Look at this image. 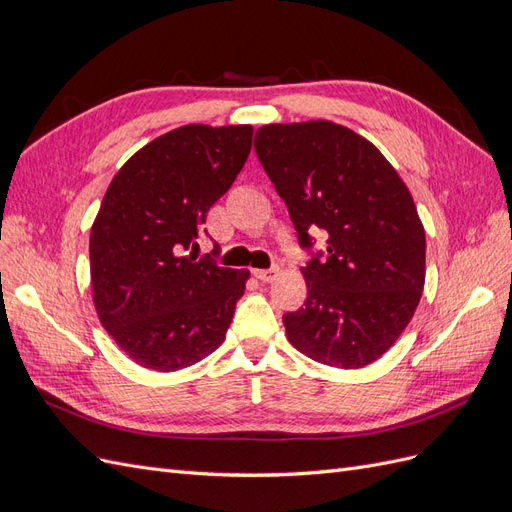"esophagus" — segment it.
<instances>
[{
    "label": "esophagus",
    "mask_w": 512,
    "mask_h": 512,
    "mask_svg": "<svg viewBox=\"0 0 512 512\" xmlns=\"http://www.w3.org/2000/svg\"><path fill=\"white\" fill-rule=\"evenodd\" d=\"M254 275L258 277L260 282H273L275 277L280 275V269H277V267H271V269H256Z\"/></svg>",
    "instance_id": "34e87169"
}]
</instances>
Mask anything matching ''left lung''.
<instances>
[{
	"mask_svg": "<svg viewBox=\"0 0 512 512\" xmlns=\"http://www.w3.org/2000/svg\"><path fill=\"white\" fill-rule=\"evenodd\" d=\"M254 147L299 243L329 235L327 258L301 269L307 299L284 316L288 342L331 367L378 361L425 286V228L408 185L374 143L327 119L269 123Z\"/></svg>",
	"mask_w": 512,
	"mask_h": 512,
	"instance_id": "1",
	"label": "left lung"
}]
</instances>
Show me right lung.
Here are the masks:
<instances>
[{"label": "right lung", "instance_id": "right-lung-1", "mask_svg": "<svg viewBox=\"0 0 512 512\" xmlns=\"http://www.w3.org/2000/svg\"><path fill=\"white\" fill-rule=\"evenodd\" d=\"M254 128L188 123L153 138L119 168L91 226V297L102 327L134 363L177 371L220 348L247 269L185 250L228 192Z\"/></svg>", "mask_w": 512, "mask_h": 512}]
</instances>
